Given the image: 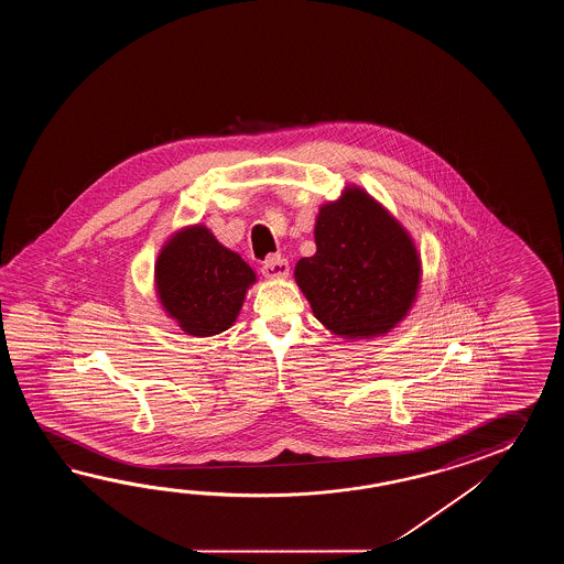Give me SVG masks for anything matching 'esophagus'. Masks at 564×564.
Masks as SVG:
<instances>
[{
  "label": "esophagus",
  "mask_w": 564,
  "mask_h": 564,
  "mask_svg": "<svg viewBox=\"0 0 564 564\" xmlns=\"http://www.w3.org/2000/svg\"><path fill=\"white\" fill-rule=\"evenodd\" d=\"M288 270H290V265H288V260L284 258H280V256H272V258H268L264 264H262V274L265 278H286Z\"/></svg>",
  "instance_id": "esophagus-1"
}]
</instances>
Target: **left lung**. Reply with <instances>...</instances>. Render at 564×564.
Masks as SVG:
<instances>
[{"label":"left lung","mask_w":564,"mask_h":564,"mask_svg":"<svg viewBox=\"0 0 564 564\" xmlns=\"http://www.w3.org/2000/svg\"><path fill=\"white\" fill-rule=\"evenodd\" d=\"M316 253L296 264L314 316L336 335L375 336L393 328L415 299L420 260L408 234L367 193L348 189L324 205Z\"/></svg>","instance_id":"left-lung-1"}]
</instances>
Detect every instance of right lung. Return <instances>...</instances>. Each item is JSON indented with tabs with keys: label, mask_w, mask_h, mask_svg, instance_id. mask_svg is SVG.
<instances>
[{
	"label": "right lung",
	"mask_w": 564,
	"mask_h": 564,
	"mask_svg": "<svg viewBox=\"0 0 564 564\" xmlns=\"http://www.w3.org/2000/svg\"><path fill=\"white\" fill-rule=\"evenodd\" d=\"M155 276L163 306L193 336L229 328L256 280L252 268L202 226L169 241L156 260Z\"/></svg>",
	"instance_id": "right-lung-1"
}]
</instances>
